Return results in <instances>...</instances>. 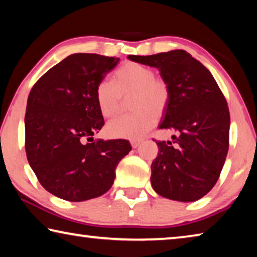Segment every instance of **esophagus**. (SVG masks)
Here are the masks:
<instances>
[{"mask_svg":"<svg viewBox=\"0 0 257 257\" xmlns=\"http://www.w3.org/2000/svg\"><path fill=\"white\" fill-rule=\"evenodd\" d=\"M141 143H142V139H130V144H132L134 149H136Z\"/></svg>","mask_w":257,"mask_h":257,"instance_id":"esophagus-1","label":"esophagus"}]
</instances>
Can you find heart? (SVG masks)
<instances>
[{"label": "heart", "instance_id": "heart-1", "mask_svg": "<svg viewBox=\"0 0 257 257\" xmlns=\"http://www.w3.org/2000/svg\"><path fill=\"white\" fill-rule=\"evenodd\" d=\"M130 96L129 106L135 113L108 122L110 137L137 139L145 135L169 107L171 86L165 78L156 76L153 68L128 61L113 72L112 82L101 80L95 88V99L104 118L118 114L122 98Z\"/></svg>", "mask_w": 257, "mask_h": 257}]
</instances>
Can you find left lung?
<instances>
[{
  "mask_svg": "<svg viewBox=\"0 0 257 257\" xmlns=\"http://www.w3.org/2000/svg\"><path fill=\"white\" fill-rule=\"evenodd\" d=\"M128 58L159 68L171 86V101L161 129H175L172 142L155 141L159 153L151 165L153 189L162 197L194 202L219 179L229 150L230 114L211 72L184 50Z\"/></svg>",
  "mask_w": 257,
  "mask_h": 257,
  "instance_id": "8db88e82",
  "label": "left lung"
}]
</instances>
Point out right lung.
Instances as JSON below:
<instances>
[{"mask_svg": "<svg viewBox=\"0 0 257 257\" xmlns=\"http://www.w3.org/2000/svg\"><path fill=\"white\" fill-rule=\"evenodd\" d=\"M119 58L76 53L45 72L30 90L25 149L40 184L54 196L82 202L111 188L132 151L125 139H94L104 125L95 88Z\"/></svg>", "mask_w": 257, "mask_h": 257, "instance_id": "add662e5", "label": "right lung"}]
</instances>
